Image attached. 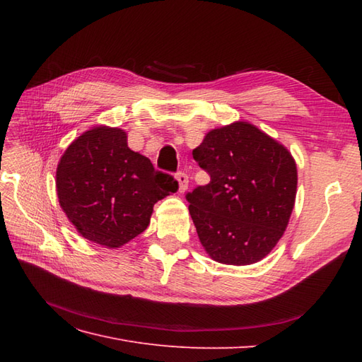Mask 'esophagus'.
Instances as JSON below:
<instances>
[{
  "label": "esophagus",
  "instance_id": "1",
  "mask_svg": "<svg viewBox=\"0 0 362 362\" xmlns=\"http://www.w3.org/2000/svg\"><path fill=\"white\" fill-rule=\"evenodd\" d=\"M177 180H178V184H180V192L184 193L185 190H187V187H189V177H187V173L178 172V173H177Z\"/></svg>",
  "mask_w": 362,
  "mask_h": 362
}]
</instances>
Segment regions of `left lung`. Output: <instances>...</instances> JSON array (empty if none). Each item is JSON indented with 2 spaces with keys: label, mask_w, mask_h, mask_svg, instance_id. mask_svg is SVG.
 Instances as JSON below:
<instances>
[{
  "label": "left lung",
  "mask_w": 362,
  "mask_h": 362,
  "mask_svg": "<svg viewBox=\"0 0 362 362\" xmlns=\"http://www.w3.org/2000/svg\"><path fill=\"white\" fill-rule=\"evenodd\" d=\"M193 158L211 178L185 194L206 254L233 266L270 254L288 225L298 189L288 149L238 120L208 131Z\"/></svg>",
  "instance_id": "1"
}]
</instances>
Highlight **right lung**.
<instances>
[{"mask_svg":"<svg viewBox=\"0 0 362 362\" xmlns=\"http://www.w3.org/2000/svg\"><path fill=\"white\" fill-rule=\"evenodd\" d=\"M56 187L62 210L76 231L115 249L145 231L154 204L177 192L178 181L131 151L124 129L100 125L64 151Z\"/></svg>","mask_w":362,"mask_h":362,"instance_id":"right-lung-1","label":"right lung"}]
</instances>
